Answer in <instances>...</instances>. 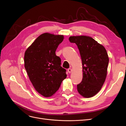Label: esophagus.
<instances>
[{
    "label": "esophagus",
    "instance_id": "esophagus-1",
    "mask_svg": "<svg viewBox=\"0 0 126 126\" xmlns=\"http://www.w3.org/2000/svg\"><path fill=\"white\" fill-rule=\"evenodd\" d=\"M68 72H69V73H71V68H69V69H68Z\"/></svg>",
    "mask_w": 126,
    "mask_h": 126
}]
</instances>
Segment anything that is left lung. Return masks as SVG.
I'll return each instance as SVG.
<instances>
[{"label": "left lung", "mask_w": 126, "mask_h": 126, "mask_svg": "<svg viewBox=\"0 0 126 126\" xmlns=\"http://www.w3.org/2000/svg\"><path fill=\"white\" fill-rule=\"evenodd\" d=\"M69 41L77 45L82 64L83 77L77 85L78 93L85 98H90L101 89L106 78L109 58L102 45L91 37L71 36Z\"/></svg>", "instance_id": "left-lung-1"}]
</instances>
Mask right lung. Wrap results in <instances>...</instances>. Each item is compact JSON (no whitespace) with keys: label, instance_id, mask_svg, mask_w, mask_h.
<instances>
[{"label":"right lung","instance_id":"add662e5","mask_svg":"<svg viewBox=\"0 0 126 126\" xmlns=\"http://www.w3.org/2000/svg\"><path fill=\"white\" fill-rule=\"evenodd\" d=\"M63 40V35L45 33L39 36L25 53V68L35 89L45 97L58 90L67 77L56 50Z\"/></svg>","mask_w":126,"mask_h":126}]
</instances>
